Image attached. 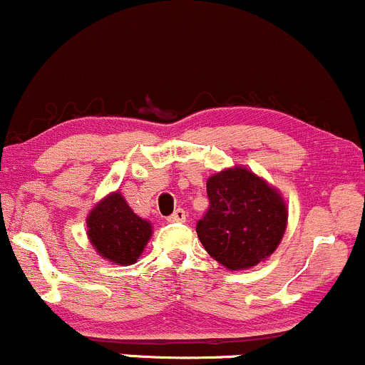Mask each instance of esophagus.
I'll list each match as a JSON object with an SVG mask.
<instances>
[{
    "mask_svg": "<svg viewBox=\"0 0 365 365\" xmlns=\"http://www.w3.org/2000/svg\"><path fill=\"white\" fill-rule=\"evenodd\" d=\"M187 220V215L183 209H177V211L173 212V215L168 216V221L170 223H182V221Z\"/></svg>",
    "mask_w": 365,
    "mask_h": 365,
    "instance_id": "34e87169",
    "label": "esophagus"
}]
</instances>
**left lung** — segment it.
I'll return each instance as SVG.
<instances>
[{
    "label": "left lung",
    "instance_id": "1",
    "mask_svg": "<svg viewBox=\"0 0 365 365\" xmlns=\"http://www.w3.org/2000/svg\"><path fill=\"white\" fill-rule=\"evenodd\" d=\"M209 209L197 221V237L226 269L240 271L266 261L287 230L282 194L244 166L209 177Z\"/></svg>",
    "mask_w": 365,
    "mask_h": 365
}]
</instances>
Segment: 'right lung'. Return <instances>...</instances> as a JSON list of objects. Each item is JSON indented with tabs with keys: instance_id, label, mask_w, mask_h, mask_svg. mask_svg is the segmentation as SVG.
Here are the masks:
<instances>
[{
	"instance_id": "right-lung-1",
	"label": "right lung",
	"mask_w": 365,
	"mask_h": 365,
	"mask_svg": "<svg viewBox=\"0 0 365 365\" xmlns=\"http://www.w3.org/2000/svg\"><path fill=\"white\" fill-rule=\"evenodd\" d=\"M87 235L101 257L128 266L148 245L153 226L132 211L120 192H113L87 216Z\"/></svg>"
}]
</instances>
